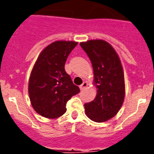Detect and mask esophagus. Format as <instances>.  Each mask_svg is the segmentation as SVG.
Masks as SVG:
<instances>
[{"instance_id":"1","label":"esophagus","mask_w":154,"mask_h":154,"mask_svg":"<svg viewBox=\"0 0 154 154\" xmlns=\"http://www.w3.org/2000/svg\"><path fill=\"white\" fill-rule=\"evenodd\" d=\"M87 86H88V84H87V82H84L82 84V85L79 86L80 90H84V89H85Z\"/></svg>"}]
</instances>
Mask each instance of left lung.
Listing matches in <instances>:
<instances>
[{
  "label": "left lung",
  "mask_w": 154,
  "mask_h": 154,
  "mask_svg": "<svg viewBox=\"0 0 154 154\" xmlns=\"http://www.w3.org/2000/svg\"><path fill=\"white\" fill-rule=\"evenodd\" d=\"M93 68V85L96 96L85 104V112L91 120L102 123L114 117L125 97L124 73L119 57L112 46L104 40L80 43Z\"/></svg>",
  "instance_id": "left-lung-1"
}]
</instances>
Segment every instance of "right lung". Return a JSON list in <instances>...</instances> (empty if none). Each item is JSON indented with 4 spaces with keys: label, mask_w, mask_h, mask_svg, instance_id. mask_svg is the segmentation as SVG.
Masks as SVG:
<instances>
[{
    "label": "right lung",
    "mask_w": 154,
    "mask_h": 154,
    "mask_svg": "<svg viewBox=\"0 0 154 154\" xmlns=\"http://www.w3.org/2000/svg\"><path fill=\"white\" fill-rule=\"evenodd\" d=\"M78 42L55 41L42 50L31 70L28 94L37 113L48 119L60 117L66 103L80 92L65 70L68 56Z\"/></svg>",
    "instance_id": "right-lung-1"
}]
</instances>
